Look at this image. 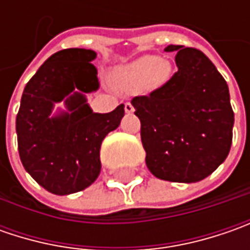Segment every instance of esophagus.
I'll use <instances>...</instances> for the list:
<instances>
[{
  "mask_svg": "<svg viewBox=\"0 0 250 250\" xmlns=\"http://www.w3.org/2000/svg\"><path fill=\"white\" fill-rule=\"evenodd\" d=\"M125 111H126L128 114H132V112H133V105H132L130 103H125Z\"/></svg>",
  "mask_w": 250,
  "mask_h": 250,
  "instance_id": "obj_1",
  "label": "esophagus"
}]
</instances>
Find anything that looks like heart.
Masks as SVG:
<instances>
[{
	"mask_svg": "<svg viewBox=\"0 0 250 250\" xmlns=\"http://www.w3.org/2000/svg\"><path fill=\"white\" fill-rule=\"evenodd\" d=\"M126 75L138 82H150L153 79L163 82L169 75V66L161 57L145 55L130 63L126 68Z\"/></svg>",
	"mask_w": 250,
	"mask_h": 250,
	"instance_id": "b5f03b06",
	"label": "heart"
}]
</instances>
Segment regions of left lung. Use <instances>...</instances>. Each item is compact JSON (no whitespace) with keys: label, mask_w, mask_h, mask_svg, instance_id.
Wrapping results in <instances>:
<instances>
[{"label":"left lung","mask_w":250,"mask_h":250,"mask_svg":"<svg viewBox=\"0 0 250 250\" xmlns=\"http://www.w3.org/2000/svg\"><path fill=\"white\" fill-rule=\"evenodd\" d=\"M178 71L149 96L132 99L146 164L154 177L197 182L227 159L234 111L226 79L202 51L168 45Z\"/></svg>","instance_id":"left-lung-1"}]
</instances>
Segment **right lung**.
Listing matches in <instances>:
<instances>
[{"label": "right lung", "mask_w": 250, "mask_h": 250, "mask_svg": "<svg viewBox=\"0 0 250 250\" xmlns=\"http://www.w3.org/2000/svg\"><path fill=\"white\" fill-rule=\"evenodd\" d=\"M97 54L66 48L53 54L24 87L16 115L18 150L24 169L45 190L71 195L97 179L103 139L120 126L124 104L107 114L93 112L84 93L99 89ZM64 100L68 111L51 117Z\"/></svg>", "instance_id": "add662e5"}]
</instances>
